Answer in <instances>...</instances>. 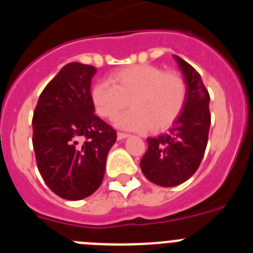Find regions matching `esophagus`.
Returning <instances> with one entry per match:
<instances>
[{
  "label": "esophagus",
  "instance_id": "esophagus-1",
  "mask_svg": "<svg viewBox=\"0 0 253 253\" xmlns=\"http://www.w3.org/2000/svg\"><path fill=\"white\" fill-rule=\"evenodd\" d=\"M128 137H129V134H126V133H118V139L119 140H123Z\"/></svg>",
  "mask_w": 253,
  "mask_h": 253
}]
</instances>
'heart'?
Instances as JSON below:
<instances>
[{
	"label": "heart",
	"instance_id": "heart-1",
	"mask_svg": "<svg viewBox=\"0 0 253 253\" xmlns=\"http://www.w3.org/2000/svg\"><path fill=\"white\" fill-rule=\"evenodd\" d=\"M109 82H97L91 91L96 111L114 120L128 106H133L116 120L125 130L161 131L177 119L186 102L187 87L178 73L163 72L151 64H135L111 73Z\"/></svg>",
	"mask_w": 253,
	"mask_h": 253
}]
</instances>
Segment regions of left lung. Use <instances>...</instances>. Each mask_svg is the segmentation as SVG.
<instances>
[{"label": "left lung", "instance_id": "1", "mask_svg": "<svg viewBox=\"0 0 253 253\" xmlns=\"http://www.w3.org/2000/svg\"><path fill=\"white\" fill-rule=\"evenodd\" d=\"M187 87L185 106L169 131L148 138L140 169L151 182L172 187L189 180L204 157L210 128V96L194 67L173 57Z\"/></svg>", "mask_w": 253, "mask_h": 253}]
</instances>
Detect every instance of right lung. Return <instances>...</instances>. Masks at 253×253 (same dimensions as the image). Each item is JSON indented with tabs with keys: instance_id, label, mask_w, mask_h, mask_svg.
Returning a JSON list of instances; mask_svg holds the SVG:
<instances>
[{
	"instance_id": "1",
	"label": "right lung",
	"mask_w": 253,
	"mask_h": 253,
	"mask_svg": "<svg viewBox=\"0 0 253 253\" xmlns=\"http://www.w3.org/2000/svg\"><path fill=\"white\" fill-rule=\"evenodd\" d=\"M92 66L68 63L43 90L33 116V147L40 175L66 200H81L99 189L116 131L91 100Z\"/></svg>"
}]
</instances>
